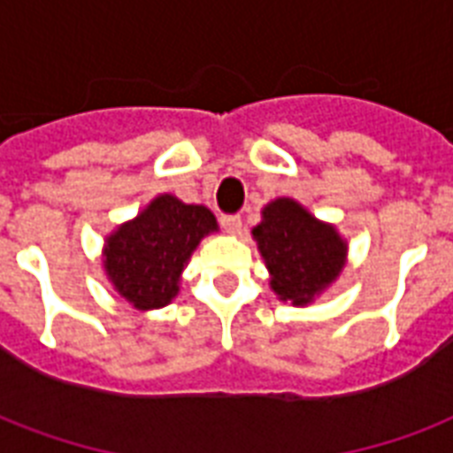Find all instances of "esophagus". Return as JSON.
Masks as SVG:
<instances>
[{
    "label": "esophagus",
    "instance_id": "34e87169",
    "mask_svg": "<svg viewBox=\"0 0 453 453\" xmlns=\"http://www.w3.org/2000/svg\"><path fill=\"white\" fill-rule=\"evenodd\" d=\"M220 226H223V230L230 234L242 233V219L237 213H223V216H220Z\"/></svg>",
    "mask_w": 453,
    "mask_h": 453
}]
</instances>
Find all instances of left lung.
<instances>
[{"label":"left lung","mask_w":453,"mask_h":453,"mask_svg":"<svg viewBox=\"0 0 453 453\" xmlns=\"http://www.w3.org/2000/svg\"><path fill=\"white\" fill-rule=\"evenodd\" d=\"M254 237L273 275L270 284L282 301L310 303L343 268L345 242L294 199H275L265 206Z\"/></svg>","instance_id":"obj_1"}]
</instances>
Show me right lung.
<instances>
[{
  "instance_id": "right-lung-1",
  "label": "right lung",
  "mask_w": 453,
  "mask_h": 453,
  "mask_svg": "<svg viewBox=\"0 0 453 453\" xmlns=\"http://www.w3.org/2000/svg\"><path fill=\"white\" fill-rule=\"evenodd\" d=\"M213 230L216 219L206 206L162 195L108 240V277L134 308H162L178 294L183 265L199 240Z\"/></svg>"
}]
</instances>
